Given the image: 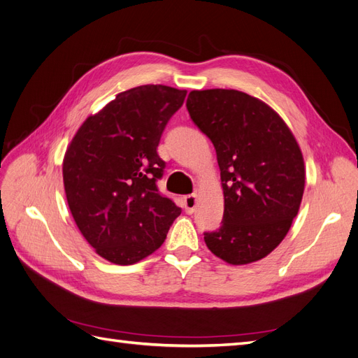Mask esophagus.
I'll return each mask as SVG.
<instances>
[{"label": "esophagus", "instance_id": "1", "mask_svg": "<svg viewBox=\"0 0 358 358\" xmlns=\"http://www.w3.org/2000/svg\"><path fill=\"white\" fill-rule=\"evenodd\" d=\"M197 206V194H189V196L183 197V208H185L187 213H192Z\"/></svg>", "mask_w": 358, "mask_h": 358}]
</instances>
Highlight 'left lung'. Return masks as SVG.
I'll return each instance as SVG.
<instances>
[{
  "mask_svg": "<svg viewBox=\"0 0 358 358\" xmlns=\"http://www.w3.org/2000/svg\"><path fill=\"white\" fill-rule=\"evenodd\" d=\"M187 109L221 170L222 225L204 242L229 264L258 262L284 241L300 208L305 161L297 140L272 107L242 91H191Z\"/></svg>",
  "mask_w": 358,
  "mask_h": 358,
  "instance_id": "left-lung-1",
  "label": "left lung"
}]
</instances>
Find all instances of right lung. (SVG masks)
<instances>
[{
  "label": "right lung",
  "instance_id": "1",
  "mask_svg": "<svg viewBox=\"0 0 358 358\" xmlns=\"http://www.w3.org/2000/svg\"><path fill=\"white\" fill-rule=\"evenodd\" d=\"M187 91L142 85L86 117L62 161L64 188L76 225L100 257L134 264L162 245L182 209L161 196L166 162L157 148Z\"/></svg>",
  "mask_w": 358,
  "mask_h": 358
}]
</instances>
